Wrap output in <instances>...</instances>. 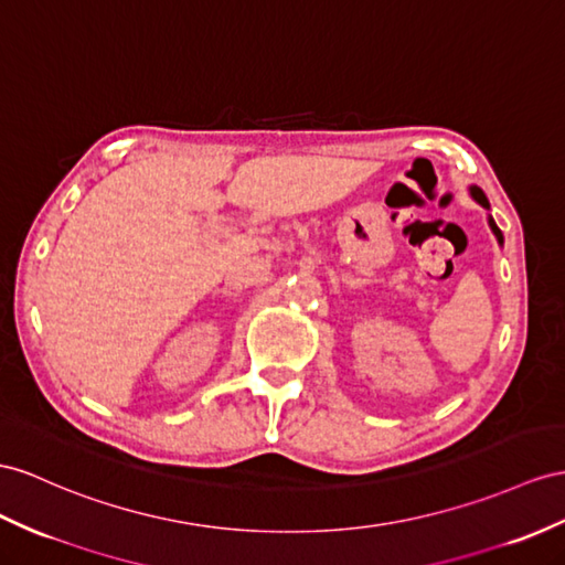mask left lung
<instances>
[{"instance_id":"1","label":"left lung","mask_w":565,"mask_h":565,"mask_svg":"<svg viewBox=\"0 0 565 565\" xmlns=\"http://www.w3.org/2000/svg\"><path fill=\"white\" fill-rule=\"evenodd\" d=\"M470 195L477 200V202H480V205L482 207H489V200H487V195L482 193V188H477V185H472L470 188ZM489 226H491V231H494V234H497V238H499V243H503V236H501V231H499V226L494 224V220H491V216H489Z\"/></svg>"}]
</instances>
